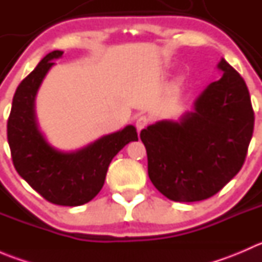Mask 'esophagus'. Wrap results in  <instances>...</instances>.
Instances as JSON below:
<instances>
[{
	"mask_svg": "<svg viewBox=\"0 0 262 262\" xmlns=\"http://www.w3.org/2000/svg\"><path fill=\"white\" fill-rule=\"evenodd\" d=\"M147 124H148V118H146V116H139L136 121V126L137 129H138V132H141L142 129L146 128Z\"/></svg>",
	"mask_w": 262,
	"mask_h": 262,
	"instance_id": "esophagus-1",
	"label": "esophagus"
}]
</instances>
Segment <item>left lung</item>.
Returning <instances> with one entry per match:
<instances>
[{
	"instance_id": "1",
	"label": "left lung",
	"mask_w": 262,
	"mask_h": 262,
	"mask_svg": "<svg viewBox=\"0 0 262 262\" xmlns=\"http://www.w3.org/2000/svg\"><path fill=\"white\" fill-rule=\"evenodd\" d=\"M218 81L179 119L141 132L148 176L173 202H199L223 189L241 170L253 133L252 105L244 78L222 58Z\"/></svg>"
}]
</instances>
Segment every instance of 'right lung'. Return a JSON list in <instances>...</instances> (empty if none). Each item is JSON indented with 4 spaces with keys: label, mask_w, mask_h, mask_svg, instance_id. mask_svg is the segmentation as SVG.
Masks as SVG:
<instances>
[{
    "label": "right lung",
    "mask_w": 262,
    "mask_h": 262,
    "mask_svg": "<svg viewBox=\"0 0 262 262\" xmlns=\"http://www.w3.org/2000/svg\"><path fill=\"white\" fill-rule=\"evenodd\" d=\"M62 54V50L47 54L18 84L7 121V141L17 173L36 192L53 204L78 207L99 194L112 160L129 142L138 141V134L133 125H126L71 152L48 143L36 120L35 97L55 64L53 60Z\"/></svg>",
    "instance_id": "right-lung-1"
}]
</instances>
